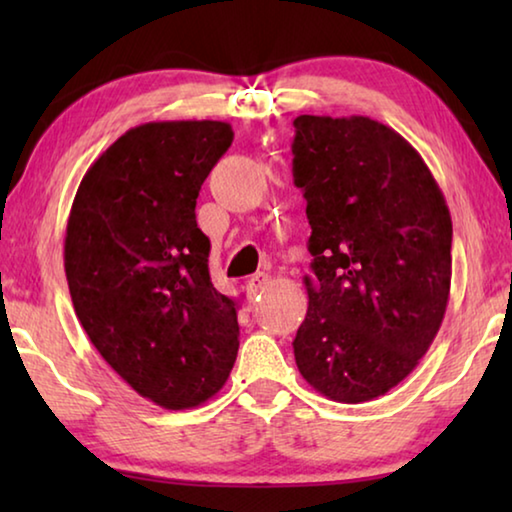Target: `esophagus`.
<instances>
[{
	"label": "esophagus",
	"mask_w": 512,
	"mask_h": 512,
	"mask_svg": "<svg viewBox=\"0 0 512 512\" xmlns=\"http://www.w3.org/2000/svg\"><path fill=\"white\" fill-rule=\"evenodd\" d=\"M266 284H268V273H255L253 277H250V280H248L250 298H255L257 293H262L266 289Z\"/></svg>",
	"instance_id": "34e87169"
}]
</instances>
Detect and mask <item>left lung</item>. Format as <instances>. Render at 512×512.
<instances>
[{"instance_id":"obj_1","label":"left lung","mask_w":512,"mask_h":512,"mask_svg":"<svg viewBox=\"0 0 512 512\" xmlns=\"http://www.w3.org/2000/svg\"><path fill=\"white\" fill-rule=\"evenodd\" d=\"M293 183L311 225L293 354L334 402L391 391L427 354L452 284V216L420 153L370 117L293 119Z\"/></svg>"}]
</instances>
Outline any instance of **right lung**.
Listing matches in <instances>:
<instances>
[{"label":"right lung","mask_w":512,"mask_h":512,"mask_svg":"<svg viewBox=\"0 0 512 512\" xmlns=\"http://www.w3.org/2000/svg\"><path fill=\"white\" fill-rule=\"evenodd\" d=\"M232 137L210 119L135 126L94 160L67 219L76 316L110 368L162 409L207 402L237 359V302L214 289L196 223Z\"/></svg>","instance_id":"obj_1"}]
</instances>
